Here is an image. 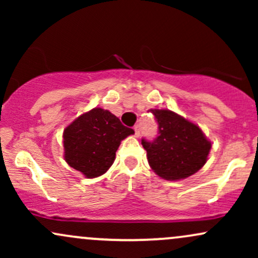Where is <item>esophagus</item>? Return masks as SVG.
<instances>
[{"label": "esophagus", "mask_w": 258, "mask_h": 258, "mask_svg": "<svg viewBox=\"0 0 258 258\" xmlns=\"http://www.w3.org/2000/svg\"><path fill=\"white\" fill-rule=\"evenodd\" d=\"M135 135H136V137H139V135H141V126L139 125H136L135 126Z\"/></svg>", "instance_id": "esophagus-1"}]
</instances>
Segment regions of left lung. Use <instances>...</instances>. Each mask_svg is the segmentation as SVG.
<instances>
[{
	"label": "left lung",
	"instance_id": "obj_1",
	"mask_svg": "<svg viewBox=\"0 0 258 258\" xmlns=\"http://www.w3.org/2000/svg\"><path fill=\"white\" fill-rule=\"evenodd\" d=\"M158 122V137L142 139L148 162L165 179H184L207 161L211 142L195 123L166 109L150 110Z\"/></svg>",
	"mask_w": 258,
	"mask_h": 258
}]
</instances>
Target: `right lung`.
Masks as SVG:
<instances>
[{
  "label": "right lung",
  "instance_id": "obj_1",
  "mask_svg": "<svg viewBox=\"0 0 258 258\" xmlns=\"http://www.w3.org/2000/svg\"><path fill=\"white\" fill-rule=\"evenodd\" d=\"M133 133L109 110L94 108L64 130V159L85 177L94 178L109 170L121 141Z\"/></svg>",
  "mask_w": 258,
  "mask_h": 258
}]
</instances>
